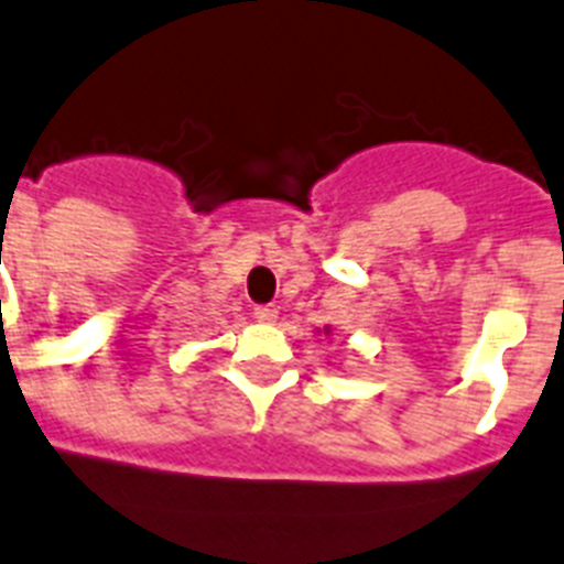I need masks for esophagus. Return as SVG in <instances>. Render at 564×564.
Here are the masks:
<instances>
[{
	"label": "esophagus",
	"instance_id": "34e87169",
	"mask_svg": "<svg viewBox=\"0 0 564 564\" xmlns=\"http://www.w3.org/2000/svg\"><path fill=\"white\" fill-rule=\"evenodd\" d=\"M252 317L261 323H272L278 317V310L275 306H269V303H261V306H254L252 310Z\"/></svg>",
	"mask_w": 564,
	"mask_h": 564
}]
</instances>
